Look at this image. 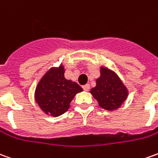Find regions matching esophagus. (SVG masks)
Instances as JSON below:
<instances>
[{"label":"esophagus","mask_w":158,"mask_h":158,"mask_svg":"<svg viewBox=\"0 0 158 158\" xmlns=\"http://www.w3.org/2000/svg\"><path fill=\"white\" fill-rule=\"evenodd\" d=\"M82 87H83V89H84V90L87 91V90H89V89H90V85H89V84H86V85H83Z\"/></svg>","instance_id":"34e87169"}]
</instances>
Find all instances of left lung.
<instances>
[{
  "instance_id": "left-lung-1",
  "label": "left lung",
  "mask_w": 158,
  "mask_h": 158,
  "mask_svg": "<svg viewBox=\"0 0 158 158\" xmlns=\"http://www.w3.org/2000/svg\"><path fill=\"white\" fill-rule=\"evenodd\" d=\"M90 93L98 100L99 106L107 110L118 109L127 98V90L118 76L104 68H101V76Z\"/></svg>"
}]
</instances>
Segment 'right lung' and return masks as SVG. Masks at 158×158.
Masks as SVG:
<instances>
[{
  "label": "right lung",
  "instance_id": "obj_1",
  "mask_svg": "<svg viewBox=\"0 0 158 158\" xmlns=\"http://www.w3.org/2000/svg\"><path fill=\"white\" fill-rule=\"evenodd\" d=\"M83 89L75 82L64 77V68H52L38 83L35 99L42 110L47 114L59 116L70 107V102Z\"/></svg>",
  "mask_w": 158,
  "mask_h": 158
}]
</instances>
